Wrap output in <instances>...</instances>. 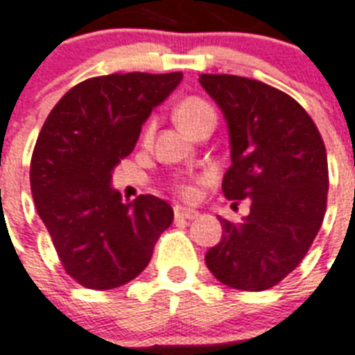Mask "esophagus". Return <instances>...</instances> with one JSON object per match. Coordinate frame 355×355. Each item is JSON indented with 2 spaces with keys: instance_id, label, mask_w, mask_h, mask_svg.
Wrapping results in <instances>:
<instances>
[{
  "instance_id": "34e87169",
  "label": "esophagus",
  "mask_w": 355,
  "mask_h": 355,
  "mask_svg": "<svg viewBox=\"0 0 355 355\" xmlns=\"http://www.w3.org/2000/svg\"><path fill=\"white\" fill-rule=\"evenodd\" d=\"M175 218H178V220H196V218H199V212L193 210V208L175 207Z\"/></svg>"
}]
</instances>
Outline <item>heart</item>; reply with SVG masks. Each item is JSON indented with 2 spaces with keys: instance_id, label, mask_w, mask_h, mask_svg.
I'll use <instances>...</instances> for the list:
<instances>
[{
  "instance_id": "b5f03b06",
  "label": "heart",
  "mask_w": 355,
  "mask_h": 355,
  "mask_svg": "<svg viewBox=\"0 0 355 355\" xmlns=\"http://www.w3.org/2000/svg\"><path fill=\"white\" fill-rule=\"evenodd\" d=\"M205 117H214L212 105L201 98H193V96L182 100V102L177 105V110H175V119H177L178 126H180L184 132H186L191 124H196L197 121H201V119ZM180 191H182L184 196H191V188H189V186H182Z\"/></svg>"
}]
</instances>
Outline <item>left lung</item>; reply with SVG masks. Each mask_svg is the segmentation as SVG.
Wrapping results in <instances>:
<instances>
[{"instance_id":"left-lung-1","label":"left lung","mask_w":355,"mask_h":355,"mask_svg":"<svg viewBox=\"0 0 355 355\" xmlns=\"http://www.w3.org/2000/svg\"><path fill=\"white\" fill-rule=\"evenodd\" d=\"M199 83L229 130L223 196L251 202L240 223L220 218L223 236L205 262L223 285L266 291L302 262L318 234L329 186L326 147L313 119L279 89L231 74H201Z\"/></svg>"}]
</instances>
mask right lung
Returning a JSON list of instances; mask_svg holds the SVG:
<instances>
[{
    "label": "right lung",
    "mask_w": 355,
    "mask_h": 355,
    "mask_svg": "<svg viewBox=\"0 0 355 355\" xmlns=\"http://www.w3.org/2000/svg\"><path fill=\"white\" fill-rule=\"evenodd\" d=\"M180 81L182 72L91 78L59 100L40 130L31 193L61 264L80 285L110 291L135 279L173 223L169 202L154 196L123 201L112 178L148 115Z\"/></svg>",
    "instance_id": "obj_1"
}]
</instances>
